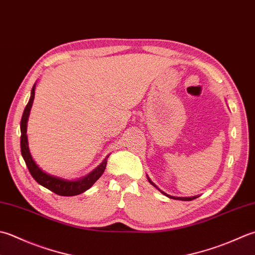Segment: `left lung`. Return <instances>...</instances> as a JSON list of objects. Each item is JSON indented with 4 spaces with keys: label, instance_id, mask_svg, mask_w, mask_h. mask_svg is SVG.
I'll list each match as a JSON object with an SVG mask.
<instances>
[{
    "label": "left lung",
    "instance_id": "1",
    "mask_svg": "<svg viewBox=\"0 0 255 255\" xmlns=\"http://www.w3.org/2000/svg\"><path fill=\"white\" fill-rule=\"evenodd\" d=\"M147 179H148V181H149V182H150V183L152 184V186H153L154 188H157V189H158V190H159V191H160V192H161L162 194H164V196H167L168 198H170V199H177V200H182V201H190V200H193V199H196V198H198L197 196H194V197H189V198H188V197H186V198H182V197H172V196H169V194H167L166 192H163V191H161V190H160V189H159V188H158V187L156 186V184H154V183H153V182H152V181L150 180V179H149V177H147Z\"/></svg>",
    "mask_w": 255,
    "mask_h": 255
}]
</instances>
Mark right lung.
<instances>
[{"mask_svg":"<svg viewBox=\"0 0 255 255\" xmlns=\"http://www.w3.org/2000/svg\"><path fill=\"white\" fill-rule=\"evenodd\" d=\"M34 96H35V84L32 88L31 97H29V101L26 105V107L24 109L23 116L21 119V152H22L24 161L28 168V171L31 172L32 177L35 179V181L38 182L41 186L48 189V190L58 194V196L72 197V196L81 194L84 191L88 190V189L97 181V179L101 178V176L105 171V169H106L108 156L105 158V160L99 164L95 170H93L91 173L87 174L86 177L77 179V180H65V179L52 176V174H48L45 171H43L42 169L37 166L36 162L34 161V159L31 156V152H29V149H28V141H27V134H26L27 121H28L29 112H31L32 105H33Z\"/></svg>","mask_w":255,"mask_h":255,"instance_id":"right-lung-1","label":"right lung"}]
</instances>
